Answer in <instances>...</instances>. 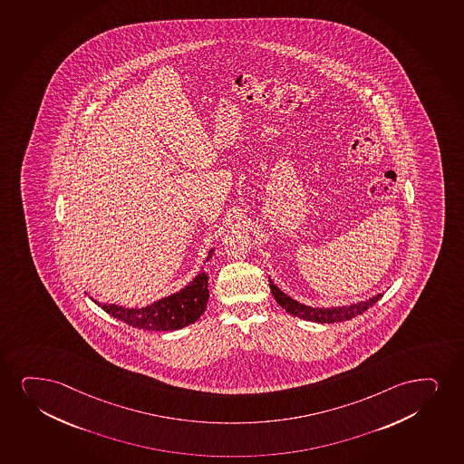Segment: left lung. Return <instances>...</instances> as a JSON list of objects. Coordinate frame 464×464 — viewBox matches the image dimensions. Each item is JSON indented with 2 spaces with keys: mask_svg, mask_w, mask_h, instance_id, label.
I'll return each instance as SVG.
<instances>
[{
  "mask_svg": "<svg viewBox=\"0 0 464 464\" xmlns=\"http://www.w3.org/2000/svg\"><path fill=\"white\" fill-rule=\"evenodd\" d=\"M269 285L272 295H274L276 304H280L281 308L286 309L289 314L295 315L298 319L315 322V324H336V322L350 321L356 315L362 314L364 311H367L373 304H377L380 298L383 297V294H377V295L361 300L356 304L332 306V308H315V306L313 308V306L300 304L297 300L289 297L287 294H285L280 287L275 285L272 278H269Z\"/></svg>",
  "mask_w": 464,
  "mask_h": 464,
  "instance_id": "8db88e82",
  "label": "left lung"
}]
</instances>
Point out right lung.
Wrapping results in <instances>:
<instances>
[{
	"mask_svg": "<svg viewBox=\"0 0 464 464\" xmlns=\"http://www.w3.org/2000/svg\"><path fill=\"white\" fill-rule=\"evenodd\" d=\"M214 246L208 252L207 259L203 263L200 272L194 278L181 287L179 291L173 292L167 297L160 298L153 304L142 306V308H126L121 304H100L93 300V304L106 311L109 315L115 317L117 321L123 322L126 325L149 330V332H172L184 326L190 325L200 319L205 313L209 289H208V276L205 272V264L214 255Z\"/></svg>",
	"mask_w": 464,
	"mask_h": 464,
	"instance_id": "add662e5",
	"label": "right lung"
}]
</instances>
